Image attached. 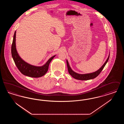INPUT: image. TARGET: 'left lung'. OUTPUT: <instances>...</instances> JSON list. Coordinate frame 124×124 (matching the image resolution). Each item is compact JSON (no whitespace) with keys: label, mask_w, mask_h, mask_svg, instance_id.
<instances>
[{"label":"left lung","mask_w":124,"mask_h":124,"mask_svg":"<svg viewBox=\"0 0 124 124\" xmlns=\"http://www.w3.org/2000/svg\"><path fill=\"white\" fill-rule=\"evenodd\" d=\"M109 56H110V54H109V56L108 57V58L106 59V61L105 62V63L98 70L93 72H92V73H86V74H79V73H78L75 72V71H74L71 69V67L70 66V65L69 64V63L68 62V60H66V63H67L68 71L71 76L73 78H74L76 79L81 80H86L93 79L96 77H97L100 74L101 71H102V70L103 69V68H104L107 62L108 61V59H109Z\"/></svg>","instance_id":"8db88e82"}]
</instances>
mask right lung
<instances>
[{"mask_svg":"<svg viewBox=\"0 0 124 124\" xmlns=\"http://www.w3.org/2000/svg\"><path fill=\"white\" fill-rule=\"evenodd\" d=\"M16 33L14 32L12 43L11 53L13 59L18 69L23 75L32 78H39L44 76L47 72L51 61L56 55L50 58L45 65L38 66L31 65L24 61L18 55L16 46Z\"/></svg>","mask_w":124,"mask_h":124,"instance_id":"1","label":"right lung"}]
</instances>
